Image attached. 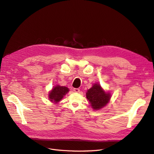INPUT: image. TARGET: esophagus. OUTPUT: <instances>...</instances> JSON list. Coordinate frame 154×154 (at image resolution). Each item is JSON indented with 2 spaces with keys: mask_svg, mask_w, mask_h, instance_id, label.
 Wrapping results in <instances>:
<instances>
[{
  "mask_svg": "<svg viewBox=\"0 0 154 154\" xmlns=\"http://www.w3.org/2000/svg\"><path fill=\"white\" fill-rule=\"evenodd\" d=\"M73 90H74V91L75 92H80V89H79V88H74Z\"/></svg>",
  "mask_w": 154,
  "mask_h": 154,
  "instance_id": "1",
  "label": "esophagus"
}]
</instances>
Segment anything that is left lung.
Masks as SVG:
<instances>
[{
  "instance_id": "1",
  "label": "left lung",
  "mask_w": 154,
  "mask_h": 154,
  "mask_svg": "<svg viewBox=\"0 0 154 154\" xmlns=\"http://www.w3.org/2000/svg\"><path fill=\"white\" fill-rule=\"evenodd\" d=\"M86 97L94 110H100L109 103L111 95L106 92L98 83H94L86 93Z\"/></svg>"
}]
</instances>
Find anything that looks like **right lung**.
Here are the masks:
<instances>
[{"label":"right lung","instance_id":"add662e5","mask_svg":"<svg viewBox=\"0 0 154 154\" xmlns=\"http://www.w3.org/2000/svg\"><path fill=\"white\" fill-rule=\"evenodd\" d=\"M69 91L67 87L57 85L49 93V100L54 103H57L62 100L63 96Z\"/></svg>","mask_w":154,"mask_h":154}]
</instances>
